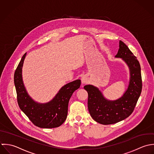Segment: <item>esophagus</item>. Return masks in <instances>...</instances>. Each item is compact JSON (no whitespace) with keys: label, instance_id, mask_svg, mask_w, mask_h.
Listing matches in <instances>:
<instances>
[{"label":"esophagus","instance_id":"esophagus-1","mask_svg":"<svg viewBox=\"0 0 154 154\" xmlns=\"http://www.w3.org/2000/svg\"><path fill=\"white\" fill-rule=\"evenodd\" d=\"M82 84H86V83H88L89 81V78H88V76H86V75H84V76H83L82 77Z\"/></svg>","mask_w":154,"mask_h":154}]
</instances>
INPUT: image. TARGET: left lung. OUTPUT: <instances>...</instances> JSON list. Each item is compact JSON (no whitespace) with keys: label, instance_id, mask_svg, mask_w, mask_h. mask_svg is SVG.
I'll use <instances>...</instances> for the list:
<instances>
[{"label":"left lung","instance_id":"1","mask_svg":"<svg viewBox=\"0 0 154 154\" xmlns=\"http://www.w3.org/2000/svg\"><path fill=\"white\" fill-rule=\"evenodd\" d=\"M122 58L128 67V86L122 96L116 100H108L99 89L91 85L84 89L88 93V109L93 119L97 123L108 125L121 122L133 112L142 88L140 65L136 57L122 41L115 57Z\"/></svg>","mask_w":154,"mask_h":154}]
</instances>
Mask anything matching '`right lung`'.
<instances>
[{
    "label": "right lung",
    "instance_id": "right-lung-1",
    "mask_svg": "<svg viewBox=\"0 0 154 154\" xmlns=\"http://www.w3.org/2000/svg\"><path fill=\"white\" fill-rule=\"evenodd\" d=\"M26 54L23 56L14 74L18 105L35 125L46 128L58 127L66 119L69 99L74 92L80 88L81 80H76L62 86L49 102L38 103L30 96L23 80L22 69Z\"/></svg>",
    "mask_w": 154,
    "mask_h": 154
}]
</instances>
